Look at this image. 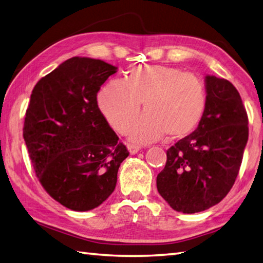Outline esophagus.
I'll list each match as a JSON object with an SVG mask.
<instances>
[{
	"mask_svg": "<svg viewBox=\"0 0 263 263\" xmlns=\"http://www.w3.org/2000/svg\"><path fill=\"white\" fill-rule=\"evenodd\" d=\"M128 151H129V153L132 155H134L141 151V146H138V145H135V144H129L128 145Z\"/></svg>",
	"mask_w": 263,
	"mask_h": 263,
	"instance_id": "1",
	"label": "esophagus"
}]
</instances>
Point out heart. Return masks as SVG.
I'll return each instance as SVG.
<instances>
[{"instance_id": "1", "label": "heart", "mask_w": 263, "mask_h": 263, "mask_svg": "<svg viewBox=\"0 0 263 263\" xmlns=\"http://www.w3.org/2000/svg\"><path fill=\"white\" fill-rule=\"evenodd\" d=\"M130 129L132 141L149 143L167 136L188 135L199 124L206 108L205 85L196 75L177 67L141 65L132 68L125 80L109 81L98 93V106L114 129Z\"/></svg>"}]
</instances>
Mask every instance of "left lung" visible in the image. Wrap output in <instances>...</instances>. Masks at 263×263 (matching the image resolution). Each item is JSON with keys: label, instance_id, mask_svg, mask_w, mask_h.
<instances>
[{"label": "left lung", "instance_id": "8db88e82", "mask_svg": "<svg viewBox=\"0 0 263 263\" xmlns=\"http://www.w3.org/2000/svg\"><path fill=\"white\" fill-rule=\"evenodd\" d=\"M206 108L197 129L166 151L159 194L174 211L203 212L232 189L249 138V119L230 81L207 75Z\"/></svg>", "mask_w": 263, "mask_h": 263}]
</instances>
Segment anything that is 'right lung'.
<instances>
[{"instance_id": "add662e5", "label": "right lung", "mask_w": 263, "mask_h": 263, "mask_svg": "<svg viewBox=\"0 0 263 263\" xmlns=\"http://www.w3.org/2000/svg\"><path fill=\"white\" fill-rule=\"evenodd\" d=\"M116 72L103 61L72 57L31 93L23 138L34 172L51 198L75 212L91 211L112 194L129 155L97 101Z\"/></svg>"}]
</instances>
